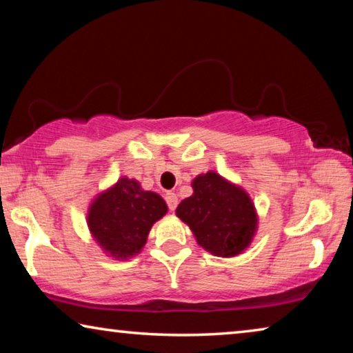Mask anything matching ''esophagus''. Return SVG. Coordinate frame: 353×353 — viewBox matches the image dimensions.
I'll list each match as a JSON object with an SVG mask.
<instances>
[{
	"label": "esophagus",
	"mask_w": 353,
	"mask_h": 353,
	"mask_svg": "<svg viewBox=\"0 0 353 353\" xmlns=\"http://www.w3.org/2000/svg\"><path fill=\"white\" fill-rule=\"evenodd\" d=\"M165 199H166L168 207H170V210L171 212L176 210V207H177V194L174 192H168L165 194Z\"/></svg>",
	"instance_id": "obj_1"
}]
</instances>
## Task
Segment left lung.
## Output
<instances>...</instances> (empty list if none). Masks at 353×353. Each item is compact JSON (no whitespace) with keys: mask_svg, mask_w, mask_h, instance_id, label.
Masks as SVG:
<instances>
[{"mask_svg":"<svg viewBox=\"0 0 353 353\" xmlns=\"http://www.w3.org/2000/svg\"><path fill=\"white\" fill-rule=\"evenodd\" d=\"M192 187L193 194L177 205L176 215L192 229L199 247L221 257L247 250L257 229L250 194L215 171L194 177Z\"/></svg>","mask_w":353,"mask_h":353,"instance_id":"1","label":"left lung"}]
</instances>
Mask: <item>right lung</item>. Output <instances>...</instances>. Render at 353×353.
Masks as SVG:
<instances>
[{
    "instance_id": "add662e5",
    "label": "right lung",
    "mask_w": 353,
    "mask_h": 353,
    "mask_svg": "<svg viewBox=\"0 0 353 353\" xmlns=\"http://www.w3.org/2000/svg\"><path fill=\"white\" fill-rule=\"evenodd\" d=\"M168 212L165 199L143 190L135 179L121 177L99 193L88 210V228L105 253L128 259L146 245L150 228Z\"/></svg>"
}]
</instances>
